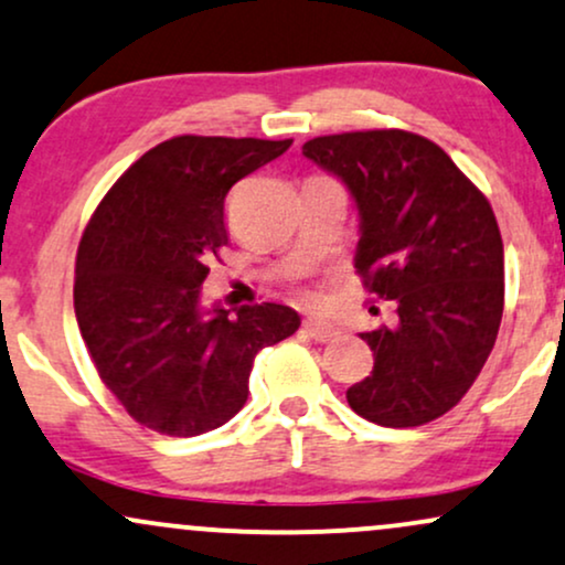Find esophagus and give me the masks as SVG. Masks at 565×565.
<instances>
[{
	"mask_svg": "<svg viewBox=\"0 0 565 565\" xmlns=\"http://www.w3.org/2000/svg\"><path fill=\"white\" fill-rule=\"evenodd\" d=\"M303 330H307L309 338H315V341H320V343H330L338 338V328H333V324H328V322H320V320H307Z\"/></svg>",
	"mask_w": 565,
	"mask_h": 565,
	"instance_id": "34e87169",
	"label": "esophagus"
}]
</instances>
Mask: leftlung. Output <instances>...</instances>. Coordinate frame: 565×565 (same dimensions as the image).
Returning <instances> with one entry per match:
<instances>
[{"instance_id": "obj_1", "label": "left lung", "mask_w": 565, "mask_h": 565, "mask_svg": "<svg viewBox=\"0 0 565 565\" xmlns=\"http://www.w3.org/2000/svg\"><path fill=\"white\" fill-rule=\"evenodd\" d=\"M303 156L333 171L360 209L356 271L396 322L360 333L373 373L349 407L386 428L455 407L492 354L505 307V254L487 195L430 139L402 129L315 137ZM377 311V309H373Z\"/></svg>"}]
</instances>
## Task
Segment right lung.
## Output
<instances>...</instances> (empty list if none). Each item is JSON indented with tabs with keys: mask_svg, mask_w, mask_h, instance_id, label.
<instances>
[{
	"mask_svg": "<svg viewBox=\"0 0 565 565\" xmlns=\"http://www.w3.org/2000/svg\"><path fill=\"white\" fill-rule=\"evenodd\" d=\"M294 139L182 135L118 177L86 224L73 309L99 381L139 426L201 436L248 399L256 354L294 335L282 303L203 309L211 258L230 241L224 201L235 182Z\"/></svg>",
	"mask_w": 565,
	"mask_h": 565,
	"instance_id": "obj_1",
	"label": "right lung"
}]
</instances>
